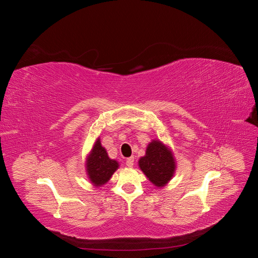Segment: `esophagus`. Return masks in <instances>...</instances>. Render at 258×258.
<instances>
[{"instance_id": "esophagus-1", "label": "esophagus", "mask_w": 258, "mask_h": 258, "mask_svg": "<svg viewBox=\"0 0 258 258\" xmlns=\"http://www.w3.org/2000/svg\"><path fill=\"white\" fill-rule=\"evenodd\" d=\"M126 165H127V167H130V168L134 167V165H135V157H129V158H127Z\"/></svg>"}]
</instances>
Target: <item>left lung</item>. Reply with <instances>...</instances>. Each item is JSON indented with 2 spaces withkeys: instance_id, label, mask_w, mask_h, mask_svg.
<instances>
[{
  "instance_id": "left-lung-1",
  "label": "left lung",
  "mask_w": 258,
  "mask_h": 258,
  "mask_svg": "<svg viewBox=\"0 0 258 258\" xmlns=\"http://www.w3.org/2000/svg\"><path fill=\"white\" fill-rule=\"evenodd\" d=\"M139 168L154 186L162 188L172 179L176 161L170 146L158 139L147 144L145 155L138 161Z\"/></svg>"
}]
</instances>
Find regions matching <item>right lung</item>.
Returning <instances> with one entry per match:
<instances>
[{
  "label": "right lung",
  "mask_w": 258,
  "mask_h": 258,
  "mask_svg": "<svg viewBox=\"0 0 258 258\" xmlns=\"http://www.w3.org/2000/svg\"><path fill=\"white\" fill-rule=\"evenodd\" d=\"M86 174L95 187H101L110 181L119 163L108 157L106 150L101 144L100 138L93 143L85 162Z\"/></svg>",
  "instance_id": "add662e5"
}]
</instances>
